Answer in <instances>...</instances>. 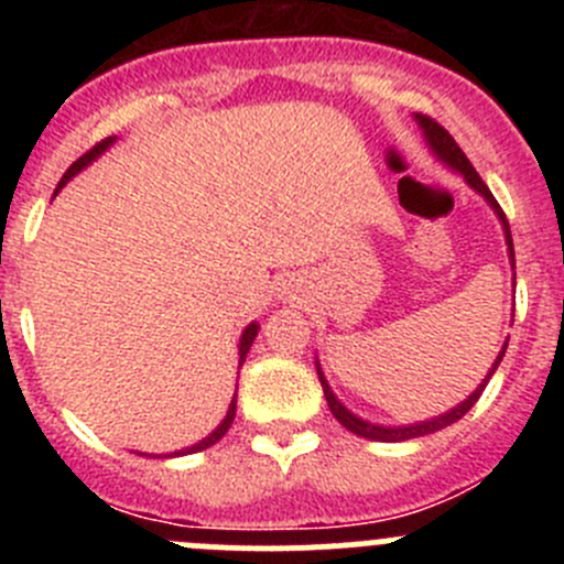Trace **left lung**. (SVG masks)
<instances>
[{"mask_svg": "<svg viewBox=\"0 0 564 564\" xmlns=\"http://www.w3.org/2000/svg\"><path fill=\"white\" fill-rule=\"evenodd\" d=\"M414 122H417L420 130H423L425 144H429V150L434 152L436 161L445 163L447 169H453V172H458L460 176H464L466 185H469L475 193H480V196L488 202V207L494 209V215H497V218H499V224H502V231H505V246H508L510 267H513V286H516L513 237H510V224H508V218H505L502 207H499V204H497V198H494V193L488 191V185L480 180V174L475 172V166H471V163H469V158H466L464 152H460V147L456 144V141H453V135L447 133V130L442 128L440 122H434V119H431V117H423V113H414ZM505 349H508V340H505L502 349H499V355H497V360H494V366L488 368L486 379H482V382L477 384L471 395H466L464 401L456 403V406L447 409L445 414H436V417L420 420V423H409V425H379V423H371V420L357 417V414L351 412V409H346L344 403L338 401V395H335L333 388H329V382H327V379H324L322 366H318V357H316V373H318V382H322L324 398H327L329 412H333V417L338 420V423L344 425L346 431H351V434L362 436V440H373V442H409V440H420V436L434 434V431L447 429V425H453V423H456V420L464 417V414L469 412L471 406H475L477 398H480L482 390H486L488 379L494 377V371H497L499 362H502Z\"/></svg>", "mask_w": 564, "mask_h": 564, "instance_id": "8db88e82", "label": "left lung"}]
</instances>
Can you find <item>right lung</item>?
I'll return each instance as SVG.
<instances>
[{
    "label": "right lung",
    "mask_w": 564,
    "mask_h": 564,
    "mask_svg": "<svg viewBox=\"0 0 564 564\" xmlns=\"http://www.w3.org/2000/svg\"><path fill=\"white\" fill-rule=\"evenodd\" d=\"M113 141H117V135H108L106 141H100L98 147H93V150L87 152V155H82L78 158L76 163H73L70 169H67L65 174H62V180H59V185H56V191H54V196L56 193L62 191V187L67 185V182L73 180V176H76L78 172H82V169H87L89 163L93 161H98L100 155H104V152L108 150V147L113 144ZM256 335H259V324L256 322H250L246 329H242V335H240V344H237V355H240V366L237 368H242V362H246V355L250 351V346H253V340H256ZM240 373V371H237ZM235 414H237V395L231 398V403H229V412H226V417L220 420L218 423V429L213 431V434H207L204 436V440H198L196 445H191V447H182V451H174V453H169V456H155V458H176V456H191V453H198V451H207V447H213L215 442H220L226 436V431L231 429V423H235ZM139 456H147V453H139ZM152 458V456H150Z\"/></svg>",
    "instance_id": "1"
}]
</instances>
